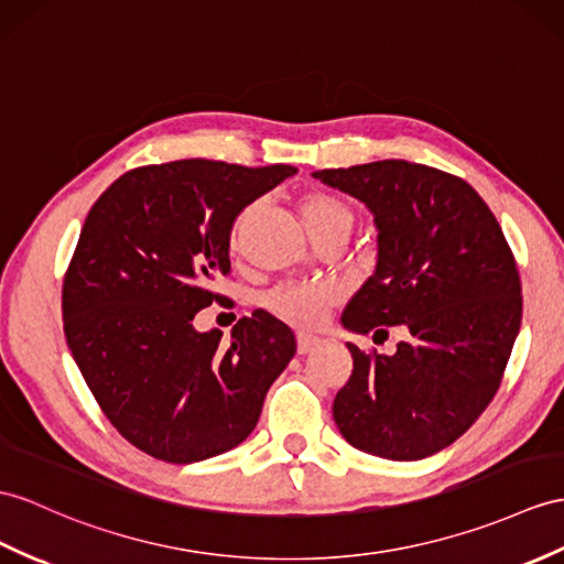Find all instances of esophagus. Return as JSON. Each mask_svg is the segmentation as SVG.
Returning a JSON list of instances; mask_svg holds the SVG:
<instances>
[{
    "instance_id": "34e87169",
    "label": "esophagus",
    "mask_w": 564,
    "mask_h": 564,
    "mask_svg": "<svg viewBox=\"0 0 564 564\" xmlns=\"http://www.w3.org/2000/svg\"><path fill=\"white\" fill-rule=\"evenodd\" d=\"M321 345V339L315 337V335H308V333H299L296 335V349H299V354H308L311 349H315Z\"/></svg>"
}]
</instances>
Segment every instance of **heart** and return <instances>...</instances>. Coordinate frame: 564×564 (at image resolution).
Masks as SVG:
<instances>
[{
  "mask_svg": "<svg viewBox=\"0 0 564 564\" xmlns=\"http://www.w3.org/2000/svg\"><path fill=\"white\" fill-rule=\"evenodd\" d=\"M299 215L311 237L323 235L333 229H351L354 210L339 196L325 194V191H313L299 200ZM231 251L239 249V223L231 229L229 239ZM337 301V292L333 286L323 284H282L278 290L265 294V308L278 315V318L299 325L313 327L323 323L329 306Z\"/></svg>",
  "mask_w": 564,
  "mask_h": 564,
  "instance_id": "1",
  "label": "heart"
}]
</instances>
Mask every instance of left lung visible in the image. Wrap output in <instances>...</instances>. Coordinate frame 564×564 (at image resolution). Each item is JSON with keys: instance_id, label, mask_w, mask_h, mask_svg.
<instances>
[{"instance_id": "8db88e82", "label": "left lung", "mask_w": 564, "mask_h": 564, "mask_svg": "<svg viewBox=\"0 0 564 564\" xmlns=\"http://www.w3.org/2000/svg\"><path fill=\"white\" fill-rule=\"evenodd\" d=\"M361 200L378 229L376 270L341 327L404 325L392 356L347 341L351 378L333 416L356 449L382 459L431 457L469 431L500 388L521 325V282L496 215L459 176L406 160L313 172Z\"/></svg>"}]
</instances>
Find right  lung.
I'll return each mask as SVG.
<instances>
[{
    "label": "right lung",
    "mask_w": 564,
    "mask_h": 564,
    "mask_svg": "<svg viewBox=\"0 0 564 564\" xmlns=\"http://www.w3.org/2000/svg\"><path fill=\"white\" fill-rule=\"evenodd\" d=\"M292 164L176 160L131 170L95 200L68 265L66 345L109 423L145 455L194 464L241 445L294 359L290 327L268 311L231 339L194 318L223 296L239 213Z\"/></svg>",
    "instance_id": "add662e5"
}]
</instances>
